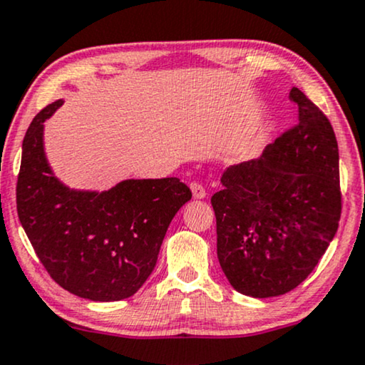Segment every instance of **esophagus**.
<instances>
[{"mask_svg":"<svg viewBox=\"0 0 365 365\" xmlns=\"http://www.w3.org/2000/svg\"><path fill=\"white\" fill-rule=\"evenodd\" d=\"M190 190H192L193 198H197V200H198V198H205L207 197V190L200 185V183H197V182L192 183Z\"/></svg>","mask_w":365,"mask_h":365,"instance_id":"obj_1","label":"esophagus"}]
</instances>
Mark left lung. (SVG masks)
Returning <instances> with one entry per match:
<instances>
[{
	"label": "left lung",
	"mask_w": 365,
	"mask_h": 365,
	"mask_svg": "<svg viewBox=\"0 0 365 365\" xmlns=\"http://www.w3.org/2000/svg\"><path fill=\"white\" fill-rule=\"evenodd\" d=\"M298 124L259 158L224 172L212 195L217 257L230 286L252 298L292 292L339 229V146L325 114L293 87Z\"/></svg>",
	"instance_id": "obj_1"
}]
</instances>
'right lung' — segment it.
Returning a JSON list of instances; mask_svg holds the SVG:
<instances>
[{
    "instance_id": "right-lung-1",
    "label": "right lung",
    "mask_w": 365,
    "mask_h": 365,
    "mask_svg": "<svg viewBox=\"0 0 365 365\" xmlns=\"http://www.w3.org/2000/svg\"><path fill=\"white\" fill-rule=\"evenodd\" d=\"M62 104L41 109L23 140L18 217L55 283L91 302H119L148 279L168 225L192 192L178 178H129L103 192L67 187L43 141L45 121Z\"/></svg>"
}]
</instances>
